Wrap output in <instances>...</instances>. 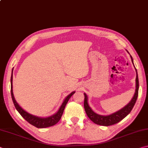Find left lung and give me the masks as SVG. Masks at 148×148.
I'll return each mask as SVG.
<instances>
[{"instance_id":"obj_1","label":"left lung","mask_w":148,"mask_h":148,"mask_svg":"<svg viewBox=\"0 0 148 148\" xmlns=\"http://www.w3.org/2000/svg\"><path fill=\"white\" fill-rule=\"evenodd\" d=\"M131 57V60L132 63H133V60L132 57ZM134 64V63H133ZM136 72V91H135L134 95L133 98L132 99L131 102L125 106L123 108L121 109L119 111L116 112V113H114L109 116H101V115L97 114L96 113L92 111L91 108L89 107L88 102H87V97L86 93H84V108L86 110V112L89 118L91 121L95 123V124L102 125V126H110V125H114L117 123L121 121L123 119H124L130 112H131L132 109L133 108L135 103L138 98V88H139V82H138V77L137 71Z\"/></svg>"}]
</instances>
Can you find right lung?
<instances>
[{
	"label": "right lung",
	"mask_w": 148,
	"mask_h": 148,
	"mask_svg": "<svg viewBox=\"0 0 148 148\" xmlns=\"http://www.w3.org/2000/svg\"><path fill=\"white\" fill-rule=\"evenodd\" d=\"M12 73H13V69H12V76H11L12 99V101H13L15 107H16V110L18 111L20 115H21V116L23 117L27 121H28L30 124H31L32 125H33V126L37 127V128H46V127L53 126V125L57 124L61 118V116L62 114H63V112H64V108L66 106V104H67V102H68L70 98H71L72 95H73V94H74L75 91L71 92V94L67 96L66 98L64 99V102H62L61 106L60 107L58 112H57L56 114H54L53 116L50 117H46V118H42V117H38L32 116V115L27 113V112H25L24 110L22 109L19 106V105L17 103L16 100L14 99L13 90H12V78H13V74H12Z\"/></svg>",
	"instance_id": "obj_1"
}]
</instances>
